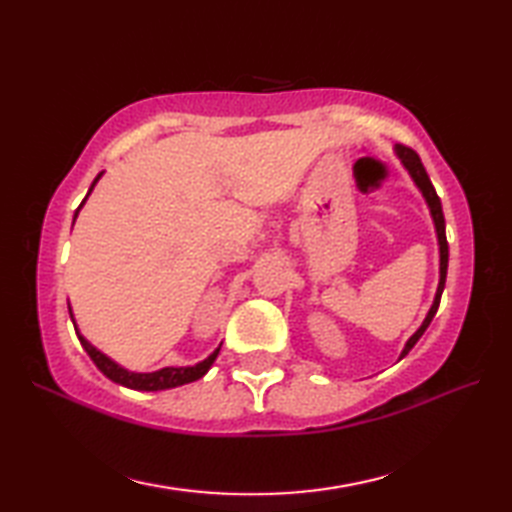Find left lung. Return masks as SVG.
I'll list each match as a JSON object with an SVG mask.
<instances>
[{
	"label": "left lung",
	"instance_id": "1",
	"mask_svg": "<svg viewBox=\"0 0 512 512\" xmlns=\"http://www.w3.org/2000/svg\"><path fill=\"white\" fill-rule=\"evenodd\" d=\"M394 151H396V158L400 160V165L407 169L409 178L413 180V184H416L418 191L422 193L424 202H427V206H429V213H431L433 226H436L438 253H440V279H438L436 297H433L431 308H429V312H427V317H424V321L420 323V328L409 336V341L405 343V347H402V352H400V356H398V361H400V358H405V356L411 352V347L420 341V336L424 334V330L429 328V323L433 321V317H436L438 306H440L442 290H444V281H447V268H449V244H447V231H444V215H442V204H440V198H438L436 189H433V184H431V180H429V176H427V171H424V167H422V162H420L418 154H416V151H413V149H409V147H402V145H396V147H394Z\"/></svg>",
	"mask_w": 512,
	"mask_h": 512
}]
</instances>
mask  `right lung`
Segmentation results:
<instances>
[{
	"mask_svg": "<svg viewBox=\"0 0 512 512\" xmlns=\"http://www.w3.org/2000/svg\"><path fill=\"white\" fill-rule=\"evenodd\" d=\"M103 173H105V171H101L99 176L94 178V182H92V187H90L88 195H85V198H83V202H81L79 209L74 211V220H76V215H79V211L83 209L85 200L90 198V193L94 191L96 182L101 180ZM72 224H74V222H72ZM68 310H70V319H72V323H74L76 336H79V341H81V345H83V350L88 352V356L92 358L94 365L99 367L101 372H103L107 378L112 380V383H116V385H123V387H127V389H136V391H160V389H171V387H180V385L193 383V380H198V378H202L206 372H209L211 365L215 363L217 354H220V347H222V345H217L215 350H213L209 356L204 358V361L195 363V365H184V367H162V369H156V372H129V369L121 367V365H118L116 361H112L110 356H105L101 350H96V347H94L92 343H88V339H85V336L79 332V328H76V321H74L72 308H68Z\"/></svg>",
	"mask_w": 512,
	"mask_h": 512,
	"instance_id": "add662e5",
	"label": "right lung"
}]
</instances>
